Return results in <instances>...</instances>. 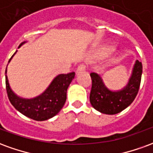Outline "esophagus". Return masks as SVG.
<instances>
[{
    "instance_id": "34e87169",
    "label": "esophagus",
    "mask_w": 153,
    "mask_h": 153,
    "mask_svg": "<svg viewBox=\"0 0 153 153\" xmlns=\"http://www.w3.org/2000/svg\"><path fill=\"white\" fill-rule=\"evenodd\" d=\"M86 70V65H84V64H81L79 65L78 68H77V72L78 73H79L81 71H83V70Z\"/></svg>"
}]
</instances>
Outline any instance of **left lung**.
I'll return each instance as SVG.
<instances>
[{
  "mask_svg": "<svg viewBox=\"0 0 153 153\" xmlns=\"http://www.w3.org/2000/svg\"><path fill=\"white\" fill-rule=\"evenodd\" d=\"M143 65L136 60L130 79L127 86L119 92H111L104 85L101 77L91 73L92 88L90 93V102L97 111L103 114L115 115L120 112L131 104L138 94L141 83Z\"/></svg>",
  "mask_w": 153,
  "mask_h": 153,
  "instance_id": "8db88e82",
  "label": "left lung"
}]
</instances>
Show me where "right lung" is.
Returning a JSON list of instances; mask_svg holds the SVG:
<instances>
[{
  "label": "right lung",
  "mask_w": 153,
  "mask_h": 153,
  "mask_svg": "<svg viewBox=\"0 0 153 153\" xmlns=\"http://www.w3.org/2000/svg\"><path fill=\"white\" fill-rule=\"evenodd\" d=\"M74 75V72L57 75L42 95L29 100L19 98L12 92L5 75V88L8 98L15 109L23 115L38 121L46 120L58 114L63 107L66 101L67 88Z\"/></svg>",
  "instance_id": "1"
}]
</instances>
